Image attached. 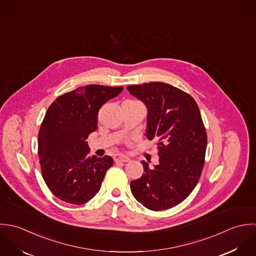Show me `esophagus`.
I'll return each mask as SVG.
<instances>
[{
	"mask_svg": "<svg viewBox=\"0 0 256 256\" xmlns=\"http://www.w3.org/2000/svg\"><path fill=\"white\" fill-rule=\"evenodd\" d=\"M114 159L116 162H118V161H120V162H128V161H130V157H128V156H126V155H122V154H116V155H114Z\"/></svg>",
	"mask_w": 256,
	"mask_h": 256,
	"instance_id": "obj_1",
	"label": "esophagus"
}]
</instances>
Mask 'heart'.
Returning a JSON list of instances; mask_svg holds the SVG:
<instances>
[{"mask_svg":"<svg viewBox=\"0 0 256 256\" xmlns=\"http://www.w3.org/2000/svg\"><path fill=\"white\" fill-rule=\"evenodd\" d=\"M124 102H128V104H132V102H138V101H134V100H126Z\"/></svg>","mask_w":256,"mask_h":256,"instance_id":"1","label":"heart"}]
</instances>
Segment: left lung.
Masks as SVG:
<instances>
[{
  "label": "left lung",
  "instance_id": "8db88e82",
  "mask_svg": "<svg viewBox=\"0 0 256 256\" xmlns=\"http://www.w3.org/2000/svg\"><path fill=\"white\" fill-rule=\"evenodd\" d=\"M148 110L146 138L156 140L159 163L142 161L144 174L130 182L134 197L152 210L183 202L196 187L204 164L206 132L200 110L188 93L161 82L130 85Z\"/></svg>",
  "mask_w": 256,
  "mask_h": 256
}]
</instances>
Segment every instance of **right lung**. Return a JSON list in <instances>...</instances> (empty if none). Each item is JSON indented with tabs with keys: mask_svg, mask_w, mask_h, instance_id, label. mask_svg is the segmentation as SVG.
<instances>
[{
	"mask_svg": "<svg viewBox=\"0 0 256 256\" xmlns=\"http://www.w3.org/2000/svg\"><path fill=\"white\" fill-rule=\"evenodd\" d=\"M124 87L88 85L59 96L48 108L38 132L42 174L52 194L69 204L90 201L100 190L114 160L89 156L86 142L97 130L98 112Z\"/></svg>",
	"mask_w": 256,
	"mask_h": 256,
	"instance_id": "1",
	"label": "right lung"
}]
</instances>
